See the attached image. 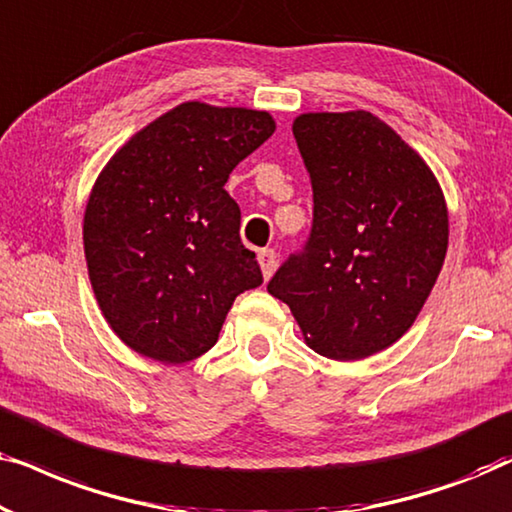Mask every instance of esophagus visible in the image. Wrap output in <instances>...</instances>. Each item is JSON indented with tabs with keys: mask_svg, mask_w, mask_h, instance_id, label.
<instances>
[{
	"mask_svg": "<svg viewBox=\"0 0 512 512\" xmlns=\"http://www.w3.org/2000/svg\"><path fill=\"white\" fill-rule=\"evenodd\" d=\"M258 263H261L263 277L268 279L277 268V254L272 249H261V251H258Z\"/></svg>",
	"mask_w": 512,
	"mask_h": 512,
	"instance_id": "1",
	"label": "esophagus"
}]
</instances>
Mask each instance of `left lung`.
Masks as SVG:
<instances>
[{"label":"left lung","mask_w":512,"mask_h":512,"mask_svg":"<svg viewBox=\"0 0 512 512\" xmlns=\"http://www.w3.org/2000/svg\"><path fill=\"white\" fill-rule=\"evenodd\" d=\"M312 184V228L268 291L291 307L307 345L354 361L394 345L443 268L447 209L436 177L368 111L293 123Z\"/></svg>","instance_id":"left-lung-1"}]
</instances>
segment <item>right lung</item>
Returning a JSON list of instances; mask_svg holds the SVG:
<instances>
[{
  "mask_svg": "<svg viewBox=\"0 0 512 512\" xmlns=\"http://www.w3.org/2000/svg\"><path fill=\"white\" fill-rule=\"evenodd\" d=\"M275 132L265 111L179 104L104 167L83 219L88 275L135 352L184 363L214 347L240 293L263 284L226 181Z\"/></svg>",
  "mask_w": 512,
  "mask_h": 512,
  "instance_id": "obj_1",
  "label": "right lung"
}]
</instances>
